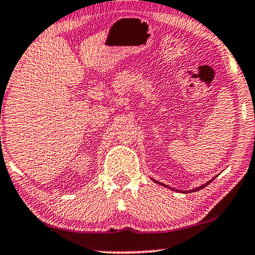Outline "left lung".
<instances>
[{
	"label": "left lung",
	"mask_w": 255,
	"mask_h": 255,
	"mask_svg": "<svg viewBox=\"0 0 255 255\" xmlns=\"http://www.w3.org/2000/svg\"><path fill=\"white\" fill-rule=\"evenodd\" d=\"M152 180H153V179H152ZM212 180H214V179H211L210 181H208V182H207V183L202 184V186H201V187H197V188H195V189H191V190H187V191H183V193H191V191H193V193H194V191H197V190H201V189H203V188H204V187H207V186H208V184H209V183H210ZM153 181H154V182H155V183H159V184H161V186L168 187V186H166V184H163V183H161V182H158V181H155V180H153ZM170 189H173V188H170Z\"/></svg>",
	"instance_id": "8db88e82"
}]
</instances>
